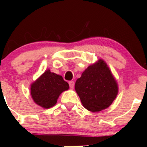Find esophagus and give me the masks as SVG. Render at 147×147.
I'll list each match as a JSON object with an SVG mask.
<instances>
[{"instance_id":"obj_1","label":"esophagus","mask_w":147,"mask_h":147,"mask_svg":"<svg viewBox=\"0 0 147 147\" xmlns=\"http://www.w3.org/2000/svg\"><path fill=\"white\" fill-rule=\"evenodd\" d=\"M68 84H69L70 88H74V82L70 81L69 82H68Z\"/></svg>"}]
</instances>
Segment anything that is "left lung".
Returning <instances> with one entry per match:
<instances>
[{"label": "left lung", "mask_w": 147, "mask_h": 147, "mask_svg": "<svg viewBox=\"0 0 147 147\" xmlns=\"http://www.w3.org/2000/svg\"><path fill=\"white\" fill-rule=\"evenodd\" d=\"M75 90L84 107L93 113L110 107L119 92L115 78L102 59L85 70L76 81Z\"/></svg>", "instance_id": "obj_1"}]
</instances>
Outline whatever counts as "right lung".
<instances>
[{
  "instance_id": "obj_1",
  "label": "right lung",
  "mask_w": 147,
  "mask_h": 147,
  "mask_svg": "<svg viewBox=\"0 0 147 147\" xmlns=\"http://www.w3.org/2000/svg\"><path fill=\"white\" fill-rule=\"evenodd\" d=\"M68 88V83L62 76L47 70L31 85V95L37 105L49 109L56 105L59 95Z\"/></svg>"
}]
</instances>
